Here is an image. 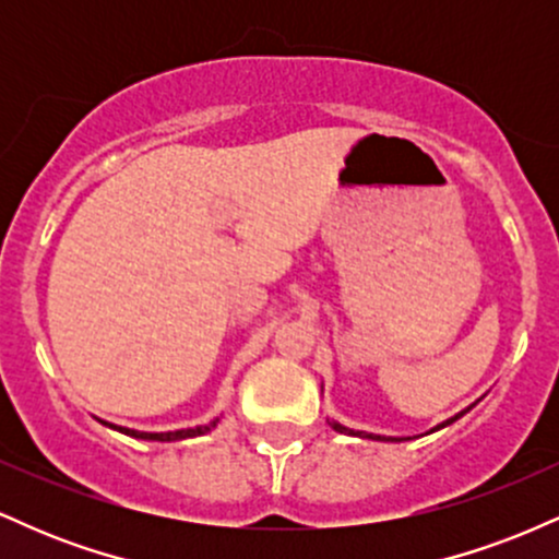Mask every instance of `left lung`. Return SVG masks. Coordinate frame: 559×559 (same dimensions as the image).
<instances>
[{
    "instance_id": "1",
    "label": "left lung",
    "mask_w": 559,
    "mask_h": 559,
    "mask_svg": "<svg viewBox=\"0 0 559 559\" xmlns=\"http://www.w3.org/2000/svg\"><path fill=\"white\" fill-rule=\"evenodd\" d=\"M467 409H473V404ZM467 409H463V413H457L454 415V418H449V420H444V423H439V426L436 428H431V433L433 431H439V428H444V426H452L454 420L457 418H463V415L467 413ZM329 426L333 428V431H338V433H346V436H360V439H373V441H407V439H400V436H381V433H365V431H355V428H346V426H342V423L338 420H329Z\"/></svg>"
}]
</instances>
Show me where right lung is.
<instances>
[{"instance_id":"1","label":"right lung","mask_w":559,"mask_h":559,"mask_svg":"<svg viewBox=\"0 0 559 559\" xmlns=\"http://www.w3.org/2000/svg\"><path fill=\"white\" fill-rule=\"evenodd\" d=\"M105 423V426H110L112 431H120L126 436H133V439H144V441H181V439H194V436H204L210 433L213 428L221 423V418L210 420L207 426H197V428H181V431H165V433H150V431H136V428H126V426H115V423H107V420H99Z\"/></svg>"}]
</instances>
